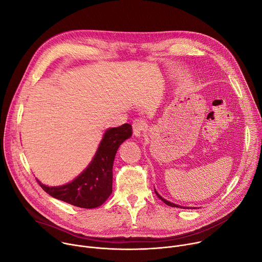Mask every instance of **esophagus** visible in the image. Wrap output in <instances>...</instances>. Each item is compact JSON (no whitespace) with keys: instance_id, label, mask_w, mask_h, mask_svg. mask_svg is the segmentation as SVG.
Wrapping results in <instances>:
<instances>
[{"instance_id":"1","label":"esophagus","mask_w":262,"mask_h":262,"mask_svg":"<svg viewBox=\"0 0 262 262\" xmlns=\"http://www.w3.org/2000/svg\"><path fill=\"white\" fill-rule=\"evenodd\" d=\"M147 126V123L144 119L142 118H137L134 120L133 122V129H134V135L136 137H140L142 135V133L145 130Z\"/></svg>"}]
</instances>
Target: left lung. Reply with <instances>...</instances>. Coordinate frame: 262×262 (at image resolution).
I'll return each instance as SVG.
<instances>
[{
    "mask_svg": "<svg viewBox=\"0 0 262 262\" xmlns=\"http://www.w3.org/2000/svg\"><path fill=\"white\" fill-rule=\"evenodd\" d=\"M155 192H156V194L158 195V197H159V198H160V199H161V200H162L164 203H166L167 205H169V206H172V207H178V208H182V207H183V206H180V205H177V204H174V203H171V202L167 201L166 199H164L163 197H161V196H160V195L157 193V191H156V190H155ZM183 208H184V207H183Z\"/></svg>",
    "mask_w": 262,
    "mask_h": 262,
    "instance_id": "8db88e82",
    "label": "left lung"
}]
</instances>
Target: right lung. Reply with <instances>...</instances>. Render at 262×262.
Masks as SVG:
<instances>
[{"label":"right lung","mask_w":262,"mask_h":262,"mask_svg":"<svg viewBox=\"0 0 262 262\" xmlns=\"http://www.w3.org/2000/svg\"><path fill=\"white\" fill-rule=\"evenodd\" d=\"M133 134L132 125L124 123L103 135L96 155L88 168L71 182L61 186L38 183L52 197L81 208L100 206L112 193L113 164L118 147Z\"/></svg>","instance_id":"1"}]
</instances>
